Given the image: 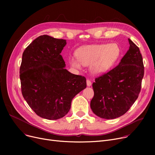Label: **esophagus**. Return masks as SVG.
Listing matches in <instances>:
<instances>
[{
  "mask_svg": "<svg viewBox=\"0 0 155 155\" xmlns=\"http://www.w3.org/2000/svg\"><path fill=\"white\" fill-rule=\"evenodd\" d=\"M87 85L88 87H91L92 85V82L91 80H87Z\"/></svg>",
  "mask_w": 155,
  "mask_h": 155,
  "instance_id": "1",
  "label": "esophagus"
}]
</instances>
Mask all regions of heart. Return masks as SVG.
Listing matches in <instances>:
<instances>
[{
    "label": "heart",
    "instance_id": "b5f03b06",
    "mask_svg": "<svg viewBox=\"0 0 155 155\" xmlns=\"http://www.w3.org/2000/svg\"><path fill=\"white\" fill-rule=\"evenodd\" d=\"M119 47L114 44L95 45L81 47L76 51L78 60L70 58V64L73 68L80 69L82 64H90V71L94 75H102L114 64L119 55Z\"/></svg>",
    "mask_w": 155,
    "mask_h": 155
}]
</instances>
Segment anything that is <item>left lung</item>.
Returning <instances> with one entry per match:
<instances>
[{"label": "left lung", "instance_id": "8db88e82", "mask_svg": "<svg viewBox=\"0 0 155 155\" xmlns=\"http://www.w3.org/2000/svg\"><path fill=\"white\" fill-rule=\"evenodd\" d=\"M127 53L114 68L95 78L91 107L102 119L117 118L130 109L139 96L144 76L140 49L128 39Z\"/></svg>", "mask_w": 155, "mask_h": 155}]
</instances>
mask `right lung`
Listing matches in <instances>:
<instances>
[{
    "label": "right lung",
    "instance_id": "add662e5",
    "mask_svg": "<svg viewBox=\"0 0 155 155\" xmlns=\"http://www.w3.org/2000/svg\"><path fill=\"white\" fill-rule=\"evenodd\" d=\"M66 44L64 39L40 36L22 54V94L38 116L48 120L66 115L73 97L87 87L84 77L64 68L66 64L60 53Z\"/></svg>",
    "mask_w": 155,
    "mask_h": 155
}]
</instances>
